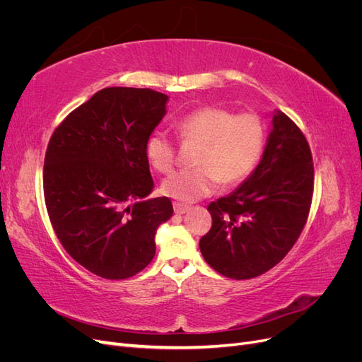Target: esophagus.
Returning a JSON list of instances; mask_svg holds the SVG:
<instances>
[{
  "mask_svg": "<svg viewBox=\"0 0 362 362\" xmlns=\"http://www.w3.org/2000/svg\"><path fill=\"white\" fill-rule=\"evenodd\" d=\"M189 210H190V208L187 205L180 204V202H173V211H175V214H185Z\"/></svg>",
  "mask_w": 362,
  "mask_h": 362,
  "instance_id": "34e87169",
  "label": "esophagus"
}]
</instances>
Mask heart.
Returning a JSON list of instances; mask_svg holds the SVG:
<instances>
[{
  "label": "heart",
  "instance_id": "1",
  "mask_svg": "<svg viewBox=\"0 0 362 362\" xmlns=\"http://www.w3.org/2000/svg\"><path fill=\"white\" fill-rule=\"evenodd\" d=\"M184 144H198L194 169L172 173L161 182V192L178 202H193L211 194L221 181L234 185L243 181L259 158L264 144V127L255 115H238L221 107H204L177 122ZM145 152L151 166L169 173L175 166V146L164 131H156Z\"/></svg>",
  "mask_w": 362,
  "mask_h": 362
}]
</instances>
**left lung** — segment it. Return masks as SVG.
Instances as JSON below:
<instances>
[{"mask_svg": "<svg viewBox=\"0 0 362 362\" xmlns=\"http://www.w3.org/2000/svg\"><path fill=\"white\" fill-rule=\"evenodd\" d=\"M257 168L229 194L208 205L210 233L199 242L204 259L233 279L262 275L288 254L310 213L314 168L302 131L281 110Z\"/></svg>", "mask_w": 362, "mask_h": 362, "instance_id": "left-lung-1", "label": "left lung"}]
</instances>
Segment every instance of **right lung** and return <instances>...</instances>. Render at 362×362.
<instances>
[{
  "instance_id": "obj_1",
  "label": "right lung",
  "mask_w": 362,
  "mask_h": 362,
  "mask_svg": "<svg viewBox=\"0 0 362 362\" xmlns=\"http://www.w3.org/2000/svg\"><path fill=\"white\" fill-rule=\"evenodd\" d=\"M169 96L105 87L63 120L43 166L47 210L62 246L84 269L127 279L156 255V234L173 214L151 198L146 140L166 116Z\"/></svg>"
}]
</instances>
